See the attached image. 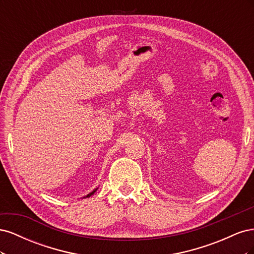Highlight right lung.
<instances>
[{
    "mask_svg": "<svg viewBox=\"0 0 254 254\" xmlns=\"http://www.w3.org/2000/svg\"><path fill=\"white\" fill-rule=\"evenodd\" d=\"M96 190H97V189H95V190H94L93 191H91V193H90V194H88V195H87L86 197H84V198H87V197H90V196H92V195H93V194L95 193V191H96Z\"/></svg>",
    "mask_w": 254,
    "mask_h": 254,
    "instance_id": "right-lung-1",
    "label": "right lung"
}]
</instances>
